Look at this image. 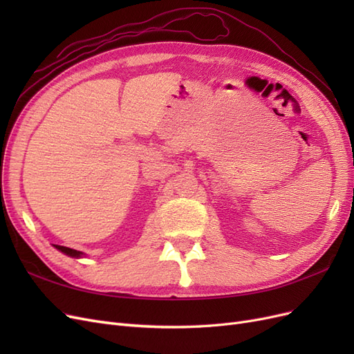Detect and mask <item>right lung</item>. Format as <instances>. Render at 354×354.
I'll list each match as a JSON object with an SVG mask.
<instances>
[{"instance_id":"right-lung-1","label":"right lung","mask_w":354,"mask_h":354,"mask_svg":"<svg viewBox=\"0 0 354 354\" xmlns=\"http://www.w3.org/2000/svg\"><path fill=\"white\" fill-rule=\"evenodd\" d=\"M55 246H56V250L62 251L63 254H66V255H69V257H73V259H81V257L84 255L81 251L68 248V246H62V245H55Z\"/></svg>"}]
</instances>
